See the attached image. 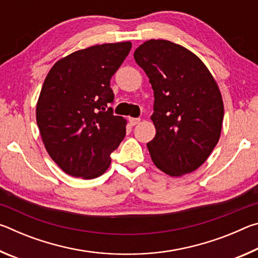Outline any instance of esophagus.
I'll return each instance as SVG.
<instances>
[{
  "label": "esophagus",
  "mask_w": 258,
  "mask_h": 258,
  "mask_svg": "<svg viewBox=\"0 0 258 258\" xmlns=\"http://www.w3.org/2000/svg\"><path fill=\"white\" fill-rule=\"evenodd\" d=\"M128 120H130V124L131 125L135 126V125H138L140 123V120H141V119H140V118H130Z\"/></svg>",
  "instance_id": "obj_1"
}]
</instances>
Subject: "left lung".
Listing matches in <instances>:
<instances>
[{
	"mask_svg": "<svg viewBox=\"0 0 258 258\" xmlns=\"http://www.w3.org/2000/svg\"><path fill=\"white\" fill-rule=\"evenodd\" d=\"M134 59L154 90L152 161L171 176L196 171L221 135L224 107L215 80L197 55L169 41L145 42Z\"/></svg>",
	"mask_w": 258,
	"mask_h": 258,
	"instance_id": "obj_1",
	"label": "left lung"
}]
</instances>
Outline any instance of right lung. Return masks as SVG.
I'll return each mask as SVG.
<instances>
[{
	"label": "right lung",
	"instance_id": "right-lung-1",
	"mask_svg": "<svg viewBox=\"0 0 258 258\" xmlns=\"http://www.w3.org/2000/svg\"><path fill=\"white\" fill-rule=\"evenodd\" d=\"M132 43H108L74 52L47 74L36 106V121L47 154L64 173L95 178L126 134L115 116L110 80Z\"/></svg>",
	"mask_w": 258,
	"mask_h": 258
}]
</instances>
